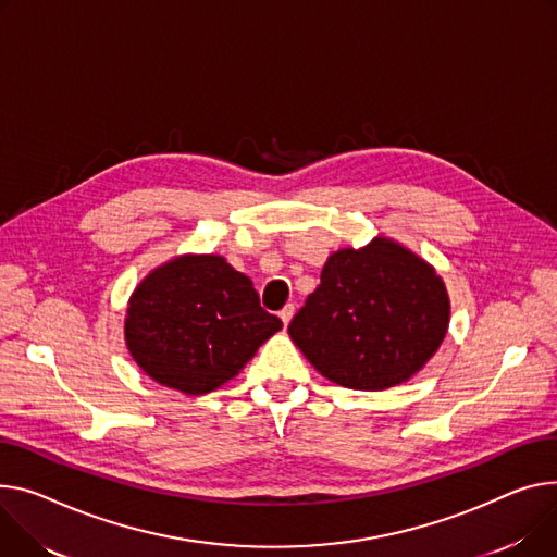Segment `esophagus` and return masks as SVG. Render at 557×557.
Masks as SVG:
<instances>
[{
  "label": "esophagus",
  "mask_w": 557,
  "mask_h": 557,
  "mask_svg": "<svg viewBox=\"0 0 557 557\" xmlns=\"http://www.w3.org/2000/svg\"><path fill=\"white\" fill-rule=\"evenodd\" d=\"M293 313H295V307L293 305H286L282 311H280V318H282V322H284V326H288V322H290V318H293Z\"/></svg>",
  "instance_id": "1"
}]
</instances>
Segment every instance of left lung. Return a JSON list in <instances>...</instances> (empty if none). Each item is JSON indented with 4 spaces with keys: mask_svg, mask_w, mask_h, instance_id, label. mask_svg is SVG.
Masks as SVG:
<instances>
[{
    "mask_svg": "<svg viewBox=\"0 0 557 557\" xmlns=\"http://www.w3.org/2000/svg\"><path fill=\"white\" fill-rule=\"evenodd\" d=\"M450 298L434 267L394 239L329 255L320 286L288 336L331 383L381 392L410 381L436 354Z\"/></svg>",
    "mask_w": 557,
    "mask_h": 557,
    "instance_id": "obj_1",
    "label": "left lung"
}]
</instances>
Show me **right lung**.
<instances>
[{"instance_id": "add662e5", "label": "right lung", "mask_w": 557, "mask_h": 557, "mask_svg": "<svg viewBox=\"0 0 557 557\" xmlns=\"http://www.w3.org/2000/svg\"><path fill=\"white\" fill-rule=\"evenodd\" d=\"M280 329L224 257L181 255L134 288L125 343L152 381L199 396L235 379Z\"/></svg>"}]
</instances>
